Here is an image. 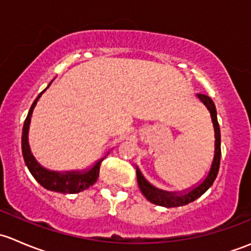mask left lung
I'll list each match as a JSON object with an SVG mask.
<instances>
[{
	"instance_id": "8db88e82",
	"label": "left lung",
	"mask_w": 251,
	"mask_h": 251,
	"mask_svg": "<svg viewBox=\"0 0 251 251\" xmlns=\"http://www.w3.org/2000/svg\"><path fill=\"white\" fill-rule=\"evenodd\" d=\"M197 96H198L199 100L204 103V105L207 108V110L210 111L215 131V154L209 174L205 177L204 181L201 182L198 186H194L192 187V188L186 189V191H183L182 193H177V192L161 191V189H158L154 186H151V184L144 178L143 175H142L140 171V169L137 168L136 169V175H137L138 187H140L142 194H143L151 203L165 207L183 206V205L192 203V201L198 199L201 196H203L205 192L212 186L215 178H216L217 173H219L220 169V159H221V133H220V125L219 121H217L216 107H215L214 102H212V100L209 96L203 95V93H198Z\"/></svg>"
}]
</instances>
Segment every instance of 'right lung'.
Returning <instances> with one entry per match:
<instances>
[{"label": "right lung", "mask_w": 251, "mask_h": 251, "mask_svg": "<svg viewBox=\"0 0 251 251\" xmlns=\"http://www.w3.org/2000/svg\"><path fill=\"white\" fill-rule=\"evenodd\" d=\"M47 86L39 96L36 100H34L32 105L30 107L29 113H27L26 119L24 121V126H23V135H22V151L23 156H24V161L26 164L27 169L31 173L34 178L41 184L44 188L48 189L52 192H59V193L64 194H74L82 192L87 189L88 187L92 186L96 181H97L98 176H100V163L103 159H100L95 165L91 169L85 171H67V173H57V171H50L45 169L44 166L40 165L36 161V159L32 155L31 151H30L29 140H27V135H29V126L30 121H31L32 111H34L35 105H36L37 100L42 96V93L47 90L50 86Z\"/></svg>", "instance_id": "right-lung-1"}]
</instances>
